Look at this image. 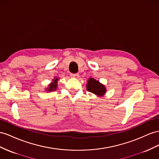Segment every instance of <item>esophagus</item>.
<instances>
[{
  "mask_svg": "<svg viewBox=\"0 0 159 159\" xmlns=\"http://www.w3.org/2000/svg\"><path fill=\"white\" fill-rule=\"evenodd\" d=\"M70 75H71V78H75V79H78L80 77L78 74H71Z\"/></svg>",
  "mask_w": 159,
  "mask_h": 159,
  "instance_id": "esophagus-1",
  "label": "esophagus"
}]
</instances>
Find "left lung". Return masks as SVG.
<instances>
[{"instance_id":"obj_1","label":"left lung","mask_w":159,"mask_h":159,"mask_svg":"<svg viewBox=\"0 0 159 159\" xmlns=\"http://www.w3.org/2000/svg\"><path fill=\"white\" fill-rule=\"evenodd\" d=\"M86 88L88 92L96 94L98 96H104L106 92L104 85L100 84L99 81L93 78H89V80L87 81Z\"/></svg>"}]
</instances>
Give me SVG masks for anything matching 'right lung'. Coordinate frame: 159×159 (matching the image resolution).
I'll list each match as a JSON object with an SVG mask.
<instances>
[{"label": "right lung", "mask_w": 159, "mask_h": 159, "mask_svg": "<svg viewBox=\"0 0 159 159\" xmlns=\"http://www.w3.org/2000/svg\"><path fill=\"white\" fill-rule=\"evenodd\" d=\"M57 81H58V78L53 79V82L51 83L49 85V87L48 88H46V91H48V92L55 91L57 87Z\"/></svg>", "instance_id": "right-lung-1"}]
</instances>
